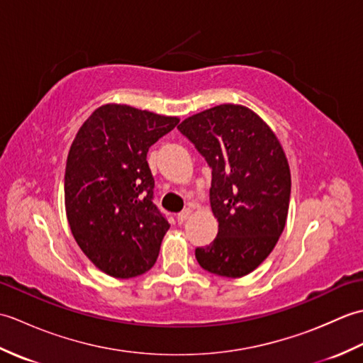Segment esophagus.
I'll list each match as a JSON object with an SVG mask.
<instances>
[{"mask_svg":"<svg viewBox=\"0 0 363 363\" xmlns=\"http://www.w3.org/2000/svg\"><path fill=\"white\" fill-rule=\"evenodd\" d=\"M190 215H191V209H184L182 212L177 213V221L184 223V221L190 218Z\"/></svg>","mask_w":363,"mask_h":363,"instance_id":"obj_1","label":"esophagus"}]
</instances>
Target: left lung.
I'll use <instances>...</instances> for the list:
<instances>
[{
	"mask_svg": "<svg viewBox=\"0 0 363 363\" xmlns=\"http://www.w3.org/2000/svg\"><path fill=\"white\" fill-rule=\"evenodd\" d=\"M179 133L212 168L215 240L195 250L206 272L242 277L264 262L285 228L290 168L267 123L243 106L221 104L184 120Z\"/></svg>",
	"mask_w": 363,
	"mask_h": 363,
	"instance_id": "1",
	"label": "left lung"
}]
</instances>
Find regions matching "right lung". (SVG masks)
Instances as JSON below:
<instances>
[{
	"label": "right lung",
	"mask_w": 363,
	"mask_h": 363,
	"mask_svg": "<svg viewBox=\"0 0 363 363\" xmlns=\"http://www.w3.org/2000/svg\"><path fill=\"white\" fill-rule=\"evenodd\" d=\"M179 123L106 104L76 134L65 168V209L74 240L106 274L128 279L156 264L169 225L152 203L146 154Z\"/></svg>",
	"instance_id": "add662e5"
}]
</instances>
